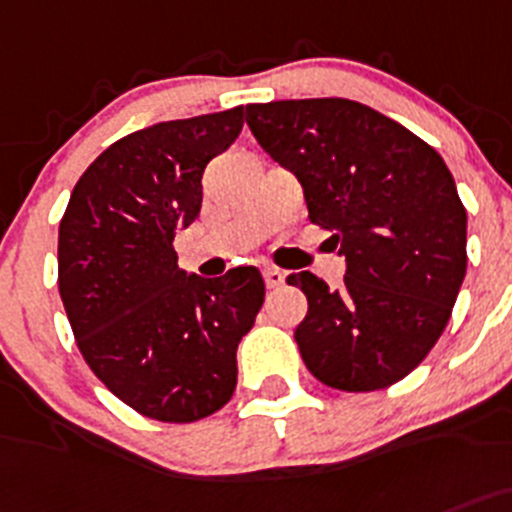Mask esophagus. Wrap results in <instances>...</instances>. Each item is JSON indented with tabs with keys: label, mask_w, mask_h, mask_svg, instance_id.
Here are the masks:
<instances>
[{
	"label": "esophagus",
	"mask_w": 512,
	"mask_h": 512,
	"mask_svg": "<svg viewBox=\"0 0 512 512\" xmlns=\"http://www.w3.org/2000/svg\"><path fill=\"white\" fill-rule=\"evenodd\" d=\"M262 278H265L267 288L275 290L285 283V272L278 270V267H265V270H262Z\"/></svg>",
	"instance_id": "esophagus-1"
}]
</instances>
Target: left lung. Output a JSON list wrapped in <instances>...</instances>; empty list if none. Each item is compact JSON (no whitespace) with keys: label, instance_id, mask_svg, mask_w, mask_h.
Wrapping results in <instances>:
<instances>
[{"label":"left lung","instance_id":"obj_1","mask_svg":"<svg viewBox=\"0 0 512 512\" xmlns=\"http://www.w3.org/2000/svg\"><path fill=\"white\" fill-rule=\"evenodd\" d=\"M252 136L303 184L308 219L331 232L346 278L288 275L308 298L295 328L321 384L376 391L422 364L467 272V212L442 156L409 128L346 98L245 108Z\"/></svg>","mask_w":512,"mask_h":512}]
</instances>
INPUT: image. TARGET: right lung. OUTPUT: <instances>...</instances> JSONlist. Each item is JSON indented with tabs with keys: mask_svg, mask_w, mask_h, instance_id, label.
Wrapping results in <instances>:
<instances>
[{
	"mask_svg": "<svg viewBox=\"0 0 512 512\" xmlns=\"http://www.w3.org/2000/svg\"><path fill=\"white\" fill-rule=\"evenodd\" d=\"M242 105L128 133L75 184L57 285L85 364L123 404L189 424L232 399L237 343L255 326V267L214 280L176 265L174 234L202 209V174L242 131Z\"/></svg>",
	"mask_w": 512,
	"mask_h": 512,
	"instance_id": "right-lung-1",
	"label": "right lung"
}]
</instances>
